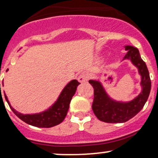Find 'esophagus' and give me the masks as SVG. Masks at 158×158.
<instances>
[{
  "label": "esophagus",
  "mask_w": 158,
  "mask_h": 158,
  "mask_svg": "<svg viewBox=\"0 0 158 158\" xmlns=\"http://www.w3.org/2000/svg\"><path fill=\"white\" fill-rule=\"evenodd\" d=\"M88 78H89V76H88V73H81L80 75L79 76V77H78V81L80 83H85L88 81Z\"/></svg>",
  "instance_id": "obj_1"
}]
</instances>
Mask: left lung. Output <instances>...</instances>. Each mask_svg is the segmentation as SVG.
Returning a JSON list of instances; mask_svg holds the SVG:
<instances>
[{
    "label": "left lung",
    "instance_id": "8db88e82",
    "mask_svg": "<svg viewBox=\"0 0 158 158\" xmlns=\"http://www.w3.org/2000/svg\"><path fill=\"white\" fill-rule=\"evenodd\" d=\"M128 50L123 59H130L138 68L141 75L143 90L138 97L131 102H116L108 97L99 81L89 80L94 88V101L92 109L96 117L100 121L109 123H125L134 117L142 110L147 101L151 90V79L146 63L141 59L138 49L132 46H126Z\"/></svg>",
    "mask_w": 158,
    "mask_h": 158
}]
</instances>
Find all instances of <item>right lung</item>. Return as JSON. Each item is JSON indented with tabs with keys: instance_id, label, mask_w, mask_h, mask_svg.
Returning <instances> with one entry per match:
<instances>
[{
	"instance_id": "right-lung-1",
	"label": "right lung",
	"mask_w": 158,
	"mask_h": 158,
	"mask_svg": "<svg viewBox=\"0 0 158 158\" xmlns=\"http://www.w3.org/2000/svg\"><path fill=\"white\" fill-rule=\"evenodd\" d=\"M80 83L76 79L70 81L61 91L60 96L58 98L57 101L54 103L53 106L50 107L48 110L39 114H22L19 113L10 106V102L5 94L4 97L13 113L23 122L39 128H50L60 124L64 119L68 111L72 97L75 94L77 86Z\"/></svg>"
}]
</instances>
